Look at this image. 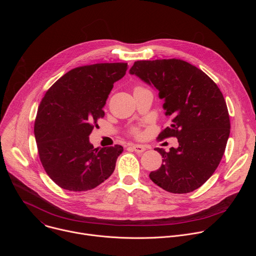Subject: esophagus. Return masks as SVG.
Here are the masks:
<instances>
[{
	"instance_id": "esophagus-1",
	"label": "esophagus",
	"mask_w": 256,
	"mask_h": 256,
	"mask_svg": "<svg viewBox=\"0 0 256 256\" xmlns=\"http://www.w3.org/2000/svg\"><path fill=\"white\" fill-rule=\"evenodd\" d=\"M132 148L136 153H142L146 150V147H144V146H142V144H132Z\"/></svg>"
}]
</instances>
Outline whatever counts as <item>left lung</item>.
<instances>
[{
	"label": "left lung",
	"instance_id": "1",
	"mask_svg": "<svg viewBox=\"0 0 256 256\" xmlns=\"http://www.w3.org/2000/svg\"><path fill=\"white\" fill-rule=\"evenodd\" d=\"M155 87L164 99L171 124L158 138H177L178 148H156L161 167L150 173L155 184L172 194H188L212 175L224 155L230 134V118L224 96L204 72L177 58L138 60L130 70Z\"/></svg>",
	"mask_w": 256,
	"mask_h": 256
}]
</instances>
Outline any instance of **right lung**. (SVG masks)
<instances>
[{
	"instance_id": "1",
	"label": "right lung",
	"mask_w": 256,
	"mask_h": 256,
	"mask_svg": "<svg viewBox=\"0 0 256 256\" xmlns=\"http://www.w3.org/2000/svg\"><path fill=\"white\" fill-rule=\"evenodd\" d=\"M128 70L126 62H105L68 70L46 93L34 122L40 162L60 188L70 192L95 188L110 176L124 148H96L89 142L103 107Z\"/></svg>"
}]
</instances>
